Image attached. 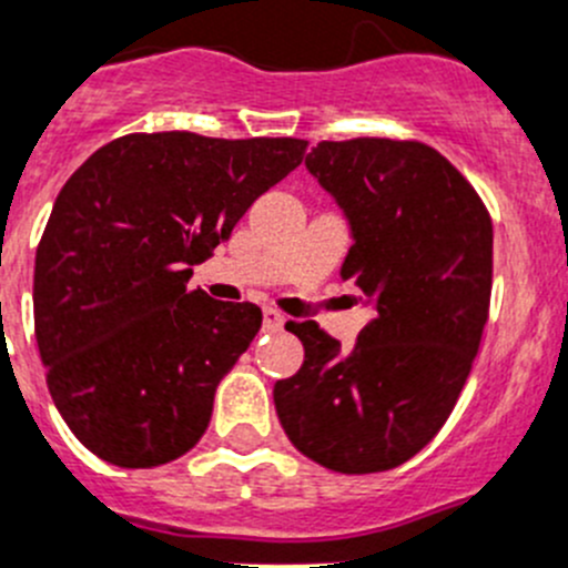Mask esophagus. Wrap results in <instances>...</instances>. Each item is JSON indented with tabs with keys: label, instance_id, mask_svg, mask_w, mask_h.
I'll use <instances>...</instances> for the list:
<instances>
[{
	"label": "esophagus",
	"instance_id": "1",
	"mask_svg": "<svg viewBox=\"0 0 568 568\" xmlns=\"http://www.w3.org/2000/svg\"><path fill=\"white\" fill-rule=\"evenodd\" d=\"M283 325H285V316L280 314V311L274 308L263 311V327H266V331H280Z\"/></svg>",
	"mask_w": 568,
	"mask_h": 568
}]
</instances>
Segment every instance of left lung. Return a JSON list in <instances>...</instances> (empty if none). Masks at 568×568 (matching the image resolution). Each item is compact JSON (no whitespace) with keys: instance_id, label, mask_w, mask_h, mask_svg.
<instances>
[{"instance_id":"8db88e82","label":"left lung","mask_w":568,"mask_h":568,"mask_svg":"<svg viewBox=\"0 0 568 568\" xmlns=\"http://www.w3.org/2000/svg\"><path fill=\"white\" fill-rule=\"evenodd\" d=\"M308 171L353 230L342 280L375 320L353 349L316 322H288L300 373L274 384L285 434L338 474H378L426 448L468 381L487 325L493 221L479 193L417 140L320 142Z\"/></svg>"}]
</instances>
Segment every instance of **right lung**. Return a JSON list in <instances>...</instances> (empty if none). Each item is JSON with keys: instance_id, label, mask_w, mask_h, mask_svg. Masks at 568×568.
<instances>
[{"instance_id": "add662e5", "label": "right lung", "mask_w": 568, "mask_h": 568, "mask_svg": "<svg viewBox=\"0 0 568 568\" xmlns=\"http://www.w3.org/2000/svg\"><path fill=\"white\" fill-rule=\"evenodd\" d=\"M308 142L125 134L58 193L36 248V342L52 404L89 452L156 468L206 432L221 378L257 336L252 302L187 288Z\"/></svg>"}]
</instances>
